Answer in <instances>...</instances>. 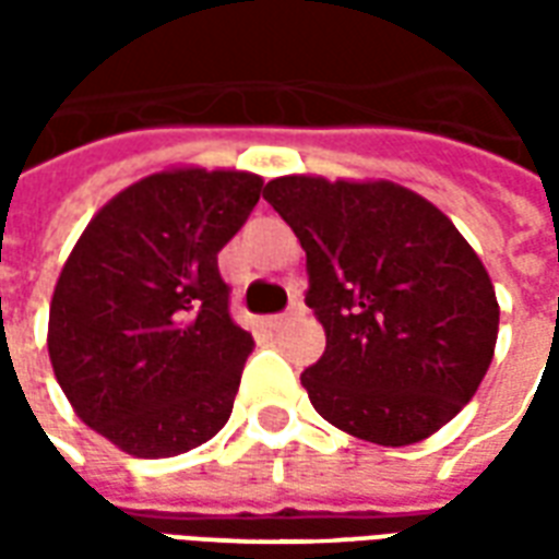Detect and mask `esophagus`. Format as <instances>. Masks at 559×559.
<instances>
[{"label": "esophagus", "instance_id": "obj_1", "mask_svg": "<svg viewBox=\"0 0 559 559\" xmlns=\"http://www.w3.org/2000/svg\"><path fill=\"white\" fill-rule=\"evenodd\" d=\"M296 314H302V299H299V296H293L290 305H287V311H281V314L269 317V326L281 329V326H284V323H290V320Z\"/></svg>", "mask_w": 559, "mask_h": 559}]
</instances>
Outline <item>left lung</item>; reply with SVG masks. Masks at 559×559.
Listing matches in <instances>:
<instances>
[{
  "instance_id": "1",
  "label": "left lung",
  "mask_w": 559,
  "mask_h": 559,
  "mask_svg": "<svg viewBox=\"0 0 559 559\" xmlns=\"http://www.w3.org/2000/svg\"><path fill=\"white\" fill-rule=\"evenodd\" d=\"M263 200L308 257L326 350L302 371L314 411L368 443L443 428L488 371L500 308L467 239L425 197L392 182L281 176Z\"/></svg>"
}]
</instances>
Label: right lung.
Segmentation results:
<instances>
[{
	"label": "right lung",
	"mask_w": 559,
	"mask_h": 559,
	"mask_svg": "<svg viewBox=\"0 0 559 559\" xmlns=\"http://www.w3.org/2000/svg\"><path fill=\"white\" fill-rule=\"evenodd\" d=\"M260 188L236 170L146 176L90 221L56 281V380L128 455H182L230 419L254 338L233 320L218 251Z\"/></svg>",
	"instance_id": "1"
}]
</instances>
